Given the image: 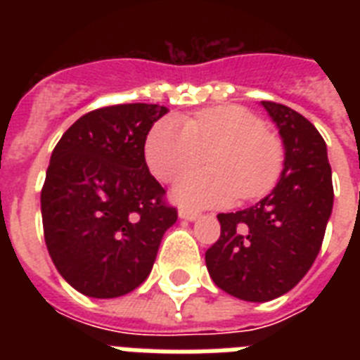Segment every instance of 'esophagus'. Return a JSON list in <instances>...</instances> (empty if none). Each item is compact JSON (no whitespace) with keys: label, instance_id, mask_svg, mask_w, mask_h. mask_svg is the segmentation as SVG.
Wrapping results in <instances>:
<instances>
[{"label":"esophagus","instance_id":"esophagus-1","mask_svg":"<svg viewBox=\"0 0 360 360\" xmlns=\"http://www.w3.org/2000/svg\"><path fill=\"white\" fill-rule=\"evenodd\" d=\"M179 219L194 222V220L200 219V213H198V211H191V209H179Z\"/></svg>","mask_w":360,"mask_h":360}]
</instances>
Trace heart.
Instances as JSON below:
<instances>
[{
  "mask_svg": "<svg viewBox=\"0 0 360 360\" xmlns=\"http://www.w3.org/2000/svg\"><path fill=\"white\" fill-rule=\"evenodd\" d=\"M202 151L207 169L185 175L172 198L192 209L228 205L237 196H265L284 168V147L256 114L240 106H214L191 120L162 117L146 140L147 166L164 183L194 168Z\"/></svg>",
  "mask_w": 360,
  "mask_h": 360,
  "instance_id": "obj_1",
  "label": "heart"
}]
</instances>
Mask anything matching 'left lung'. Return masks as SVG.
<instances>
[{
  "mask_svg": "<svg viewBox=\"0 0 360 360\" xmlns=\"http://www.w3.org/2000/svg\"><path fill=\"white\" fill-rule=\"evenodd\" d=\"M284 143V168L273 192L243 211L220 213V237L207 252L211 278L250 302L293 290L312 267L333 211L327 143L307 117L263 101Z\"/></svg>",
  "mask_w": 360,
  "mask_h": 360,
  "instance_id": "left-lung-1",
  "label": "left lung"
}]
</instances>
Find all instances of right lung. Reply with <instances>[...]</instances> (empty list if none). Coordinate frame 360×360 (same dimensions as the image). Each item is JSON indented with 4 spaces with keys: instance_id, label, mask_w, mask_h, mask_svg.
Returning a JSON list of instances; mask_svg holds the SVG:
<instances>
[{
    "instance_id": "1",
    "label": "right lung",
    "mask_w": 360,
    "mask_h": 360,
    "mask_svg": "<svg viewBox=\"0 0 360 360\" xmlns=\"http://www.w3.org/2000/svg\"><path fill=\"white\" fill-rule=\"evenodd\" d=\"M164 114L168 108L143 103L93 110L52 151L41 192L44 240L59 274L84 295L136 290L177 220L143 153Z\"/></svg>"
}]
</instances>
